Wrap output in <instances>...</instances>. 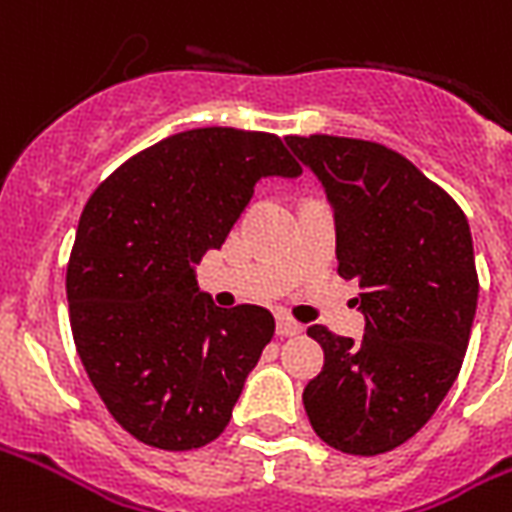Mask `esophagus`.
I'll return each mask as SVG.
<instances>
[{"label": "esophagus", "mask_w": 512, "mask_h": 512, "mask_svg": "<svg viewBox=\"0 0 512 512\" xmlns=\"http://www.w3.org/2000/svg\"><path fill=\"white\" fill-rule=\"evenodd\" d=\"M276 333L282 335V338H292V335L303 333V327H300L298 322H292V319L279 317L276 319Z\"/></svg>", "instance_id": "esophagus-1"}]
</instances>
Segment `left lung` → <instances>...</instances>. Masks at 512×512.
I'll return each mask as SVG.
<instances>
[{"instance_id":"left-lung-1","label":"left lung","mask_w":512,"mask_h":512,"mask_svg":"<svg viewBox=\"0 0 512 512\" xmlns=\"http://www.w3.org/2000/svg\"><path fill=\"white\" fill-rule=\"evenodd\" d=\"M322 182L343 279L360 282L365 335H308L325 368L303 389L327 446L376 456L403 446L454 386L478 308L473 236L454 198L384 144L287 136Z\"/></svg>"}]
</instances>
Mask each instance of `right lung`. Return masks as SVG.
<instances>
[{
    "label": "right lung",
    "mask_w": 512,
    "mask_h": 512,
    "mask_svg": "<svg viewBox=\"0 0 512 512\" xmlns=\"http://www.w3.org/2000/svg\"><path fill=\"white\" fill-rule=\"evenodd\" d=\"M303 174L282 139L236 128L174 134L88 198L66 268L77 354L120 427L152 448L220 438L276 322L214 306L195 265L220 249L265 177Z\"/></svg>",
    "instance_id": "right-lung-1"
}]
</instances>
